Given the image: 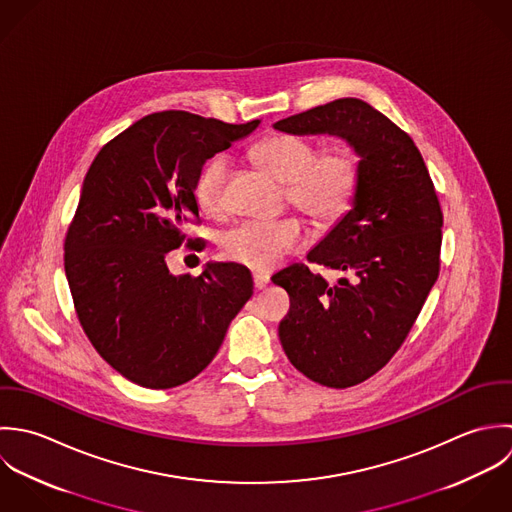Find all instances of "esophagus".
Returning <instances> with one entry per match:
<instances>
[{
  "mask_svg": "<svg viewBox=\"0 0 512 512\" xmlns=\"http://www.w3.org/2000/svg\"><path fill=\"white\" fill-rule=\"evenodd\" d=\"M253 281H255V289H257V291H263V289L269 285V277H267V275H261V273H255V275H253Z\"/></svg>",
  "mask_w": 512,
  "mask_h": 512,
  "instance_id": "34e87169",
  "label": "esophagus"
}]
</instances>
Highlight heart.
I'll use <instances>...</instances> for the list:
<instances>
[{
  "label": "heart",
  "instance_id": "heart-1",
  "mask_svg": "<svg viewBox=\"0 0 512 512\" xmlns=\"http://www.w3.org/2000/svg\"><path fill=\"white\" fill-rule=\"evenodd\" d=\"M253 158L285 184V200L318 225L344 215L358 188L360 164L352 148L318 144L297 134H273L253 146ZM231 162L215 154L202 166L194 182L200 209L219 217L227 211V182ZM307 243V229L297 217L279 221H243L221 239L227 259L255 271L273 269L285 255Z\"/></svg>",
  "mask_w": 512,
  "mask_h": 512
}]
</instances>
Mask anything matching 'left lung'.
<instances>
[{
    "label": "left lung",
    "mask_w": 512,
    "mask_h": 512,
    "mask_svg": "<svg viewBox=\"0 0 512 512\" xmlns=\"http://www.w3.org/2000/svg\"><path fill=\"white\" fill-rule=\"evenodd\" d=\"M275 128L340 136L360 156L350 211L307 255L342 273L338 283L303 263L271 279L291 297L279 324L291 364L326 388H350L390 362L437 281L441 205L409 134L360 99L314 106Z\"/></svg>",
    "instance_id": "8db88e82"
}]
</instances>
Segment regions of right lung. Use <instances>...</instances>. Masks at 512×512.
Instances as JSON below:
<instances>
[{
	"label": "right lung",
	"instance_id": "1",
	"mask_svg": "<svg viewBox=\"0 0 512 512\" xmlns=\"http://www.w3.org/2000/svg\"><path fill=\"white\" fill-rule=\"evenodd\" d=\"M257 126L154 112L104 144L85 176L65 237V275L91 344L138 386L168 390L196 378L253 295L243 265L172 275L166 253L200 221L194 182L202 166Z\"/></svg>",
	"mask_w": 512,
	"mask_h": 512
}]
</instances>
